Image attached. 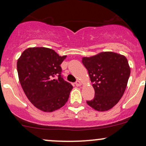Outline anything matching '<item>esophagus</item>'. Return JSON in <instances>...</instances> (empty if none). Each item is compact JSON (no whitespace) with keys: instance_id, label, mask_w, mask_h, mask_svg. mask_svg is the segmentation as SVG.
<instances>
[{"instance_id":"1","label":"esophagus","mask_w":146,"mask_h":146,"mask_svg":"<svg viewBox=\"0 0 146 146\" xmlns=\"http://www.w3.org/2000/svg\"><path fill=\"white\" fill-rule=\"evenodd\" d=\"M75 84H76V86H81V83L80 81H76V83H75Z\"/></svg>"}]
</instances>
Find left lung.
Masks as SVG:
<instances>
[{
    "label": "left lung",
    "instance_id": "8db88e82",
    "mask_svg": "<svg viewBox=\"0 0 146 146\" xmlns=\"http://www.w3.org/2000/svg\"><path fill=\"white\" fill-rule=\"evenodd\" d=\"M95 91L88 106L99 112L109 110L121 99L130 74L125 56L112 52H101L82 58Z\"/></svg>",
    "mask_w": 146,
    "mask_h": 146
}]
</instances>
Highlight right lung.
<instances>
[{
  "instance_id": "obj_1",
  "label": "right lung",
  "mask_w": 146,
  "mask_h": 146,
  "mask_svg": "<svg viewBox=\"0 0 146 146\" xmlns=\"http://www.w3.org/2000/svg\"><path fill=\"white\" fill-rule=\"evenodd\" d=\"M60 56L52 49L29 47L17 61L19 81L25 94L38 109L51 112L66 104L73 86L60 75Z\"/></svg>"
}]
</instances>
